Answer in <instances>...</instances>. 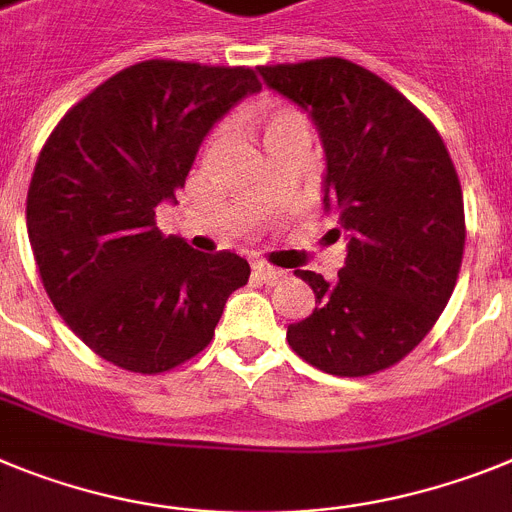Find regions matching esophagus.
<instances>
[{
  "label": "esophagus",
  "instance_id": "obj_1",
  "mask_svg": "<svg viewBox=\"0 0 512 512\" xmlns=\"http://www.w3.org/2000/svg\"><path fill=\"white\" fill-rule=\"evenodd\" d=\"M252 270H255L257 278L268 283V286H275V283L286 278V270H278V268H273V265H265V262H255V265H252Z\"/></svg>",
  "mask_w": 512,
  "mask_h": 512
}]
</instances>
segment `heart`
Masks as SVG:
<instances>
[{
  "label": "heart",
  "mask_w": 512,
  "mask_h": 512,
  "mask_svg": "<svg viewBox=\"0 0 512 512\" xmlns=\"http://www.w3.org/2000/svg\"><path fill=\"white\" fill-rule=\"evenodd\" d=\"M257 131H260V139L265 144V149L275 146L278 141H283L291 133H309V121L306 115L299 113L296 108H286V105H273V108H265L257 115ZM221 141V131H216L208 139V149Z\"/></svg>",
  "instance_id": "b5f03b06"
}]
</instances>
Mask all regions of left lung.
Returning <instances> with one entry per match:
<instances>
[{"instance_id": "left-lung-1", "label": "left lung", "mask_w": 512, "mask_h": 512, "mask_svg": "<svg viewBox=\"0 0 512 512\" xmlns=\"http://www.w3.org/2000/svg\"><path fill=\"white\" fill-rule=\"evenodd\" d=\"M260 77L317 126L324 211L348 231L335 281L296 270L317 309L288 324V345L332 376L384 371L433 330L459 278L466 226L451 154L402 92L353 61L260 66Z\"/></svg>"}]
</instances>
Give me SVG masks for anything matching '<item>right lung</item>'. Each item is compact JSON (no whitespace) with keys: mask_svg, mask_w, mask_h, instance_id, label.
Returning a JSON list of instances; mask_svg holds the SVG:
<instances>
[{"mask_svg":"<svg viewBox=\"0 0 512 512\" xmlns=\"http://www.w3.org/2000/svg\"><path fill=\"white\" fill-rule=\"evenodd\" d=\"M247 66L151 59L118 71L53 128L28 190V237L48 299L100 358L164 373L211 342L250 278L234 252L203 255L157 229L206 133L260 92Z\"/></svg>","mask_w":512,"mask_h":512,"instance_id":"add662e5","label":"right lung"}]
</instances>
